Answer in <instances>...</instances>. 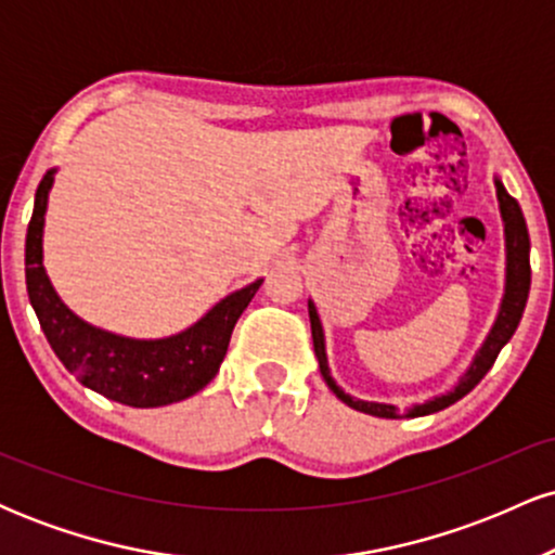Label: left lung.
<instances>
[{"mask_svg": "<svg viewBox=\"0 0 555 555\" xmlns=\"http://www.w3.org/2000/svg\"><path fill=\"white\" fill-rule=\"evenodd\" d=\"M495 195H499V208H501V219H503V237H506V284H503V299L499 315H495L493 328L488 331L486 341L482 347L477 349L475 360L469 362L467 371L462 373V378L456 380V386L451 391L438 393L423 404H412L406 412H399V406L393 404H384V401H365V399H354L349 393H344L341 386H336V380L331 378L328 371V358H326V336H323V323L318 318V310L313 305V299H308V313H310V331H313V347H315V358L318 365H321V375L326 380L331 391L339 397L344 404L352 406V410L365 412V415L373 417H423V415H433V412H441L446 406H451L454 401H460L462 397H467L473 388L486 378V373L493 367L495 358L503 349V344L514 336L517 331L521 313H525L527 305V295H530V234H527V224L525 216H521L519 203L514 201L512 195L506 193L503 182L495 177Z\"/></svg>", "mask_w": 555, "mask_h": 555, "instance_id": "1", "label": "left lung"}]
</instances>
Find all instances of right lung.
<instances>
[{"instance_id": "add662e5", "label": "right lung", "mask_w": 555, "mask_h": 555, "mask_svg": "<svg viewBox=\"0 0 555 555\" xmlns=\"http://www.w3.org/2000/svg\"><path fill=\"white\" fill-rule=\"evenodd\" d=\"M54 171L38 184L25 234V286L54 354L82 386L119 404L149 410L193 397L219 373L234 323L263 279L227 295L201 321L167 339H130L91 326L62 302L43 269V221Z\"/></svg>"}]
</instances>
